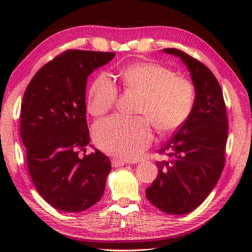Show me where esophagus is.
I'll return each instance as SVG.
<instances>
[{"mask_svg":"<svg viewBox=\"0 0 252 252\" xmlns=\"http://www.w3.org/2000/svg\"><path fill=\"white\" fill-rule=\"evenodd\" d=\"M111 164H112L113 168H119V167H122V165H125L126 162H125V160L112 159V160H111Z\"/></svg>","mask_w":252,"mask_h":252,"instance_id":"obj_1","label":"esophagus"}]
</instances>
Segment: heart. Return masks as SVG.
Instances as JSON below:
<instances>
[{
	"mask_svg": "<svg viewBox=\"0 0 252 252\" xmlns=\"http://www.w3.org/2000/svg\"><path fill=\"white\" fill-rule=\"evenodd\" d=\"M120 80L126 90L141 95L136 112L147 117L161 134L178 130L192 112L193 83L176 75L168 66L156 62L133 63L120 71ZM117 99L116 84L108 75L101 74L89 90L88 109L93 116H102L113 108ZM146 119L119 116L104 119L93 127V139L110 156L135 159L152 141V130Z\"/></svg>",
	"mask_w": 252,
	"mask_h": 252,
	"instance_id": "obj_1",
	"label": "heart"
}]
</instances>
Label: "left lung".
<instances>
[{"mask_svg":"<svg viewBox=\"0 0 252 252\" xmlns=\"http://www.w3.org/2000/svg\"><path fill=\"white\" fill-rule=\"evenodd\" d=\"M164 53L181 59L195 88L188 120L161 148L169 159L157 161L158 177L146 190L149 201L168 215H186L201 204L222 173L228 118L222 90L201 62L177 49Z\"/></svg>","mask_w":252,"mask_h":252,"instance_id":"obj_1","label":"left lung"}]
</instances>
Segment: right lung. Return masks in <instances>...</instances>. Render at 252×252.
<instances>
[{
  "label": "right lung",
  "instance_id": "1",
  "mask_svg": "<svg viewBox=\"0 0 252 252\" xmlns=\"http://www.w3.org/2000/svg\"><path fill=\"white\" fill-rule=\"evenodd\" d=\"M113 52L69 50L41 67L24 92L21 139L37 192L53 208L81 212L104 192L111 162L95 149L79 157L90 142L85 91L93 71Z\"/></svg>",
  "mask_w": 252,
  "mask_h": 252
}]
</instances>
